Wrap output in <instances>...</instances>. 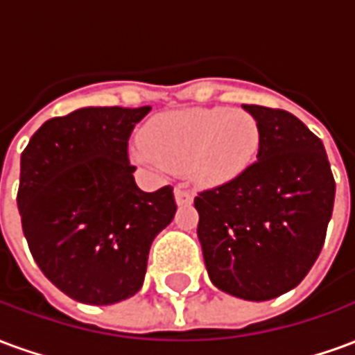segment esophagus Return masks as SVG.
Returning <instances> with one entry per match:
<instances>
[{"instance_id": "1", "label": "esophagus", "mask_w": 355, "mask_h": 355, "mask_svg": "<svg viewBox=\"0 0 355 355\" xmlns=\"http://www.w3.org/2000/svg\"><path fill=\"white\" fill-rule=\"evenodd\" d=\"M175 198H177L178 205H188V203H192L193 193L184 186H177L175 188Z\"/></svg>"}]
</instances>
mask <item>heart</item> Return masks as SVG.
I'll use <instances>...</instances> for the list:
<instances>
[{"mask_svg":"<svg viewBox=\"0 0 355 355\" xmlns=\"http://www.w3.org/2000/svg\"><path fill=\"white\" fill-rule=\"evenodd\" d=\"M259 144L257 119L243 110H177L148 121L132 157L146 167L188 171L201 184H220L254 162Z\"/></svg>","mask_w":355,"mask_h":355,"instance_id":"obj_1","label":"heart"}]
</instances>
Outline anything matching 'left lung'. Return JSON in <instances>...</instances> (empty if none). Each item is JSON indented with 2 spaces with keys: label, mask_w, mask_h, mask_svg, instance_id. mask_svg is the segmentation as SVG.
Returning a JSON list of instances; mask_svg holds the SVG:
<instances>
[{
  "label": "left lung",
  "mask_w": 355,
  "mask_h": 355,
  "mask_svg": "<svg viewBox=\"0 0 355 355\" xmlns=\"http://www.w3.org/2000/svg\"><path fill=\"white\" fill-rule=\"evenodd\" d=\"M257 119V162L201 190L198 238L209 277L245 300H270L297 287L325 243L335 177L325 148L298 117L243 104Z\"/></svg>",
  "instance_id": "obj_1"
}]
</instances>
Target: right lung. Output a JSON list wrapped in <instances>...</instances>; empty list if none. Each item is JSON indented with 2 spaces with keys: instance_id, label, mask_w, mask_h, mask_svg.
I'll return each mask as SVG.
<instances>
[{
  "instance_id": "right-lung-1",
  "label": "right lung",
  "mask_w": 355,
  "mask_h": 355,
  "mask_svg": "<svg viewBox=\"0 0 355 355\" xmlns=\"http://www.w3.org/2000/svg\"><path fill=\"white\" fill-rule=\"evenodd\" d=\"M96 106L53 117L20 155L17 193L30 253L78 302L116 304L139 293L154 238L173 220V186L142 192L129 137L150 112Z\"/></svg>"
}]
</instances>
